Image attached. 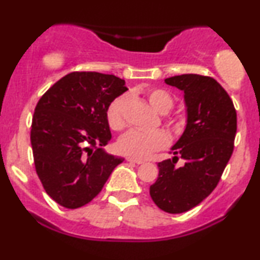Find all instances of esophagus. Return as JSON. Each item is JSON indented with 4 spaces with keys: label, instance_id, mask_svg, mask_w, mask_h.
Wrapping results in <instances>:
<instances>
[{
    "label": "esophagus",
    "instance_id": "34e87169",
    "mask_svg": "<svg viewBox=\"0 0 260 260\" xmlns=\"http://www.w3.org/2000/svg\"><path fill=\"white\" fill-rule=\"evenodd\" d=\"M127 161H129V162H133V164H137V165H142V164H144V161L140 160V159H137V157H127Z\"/></svg>",
    "mask_w": 260,
    "mask_h": 260
}]
</instances>
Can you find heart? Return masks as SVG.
I'll use <instances>...</instances> for the list:
<instances>
[{"instance_id": "1", "label": "heart", "mask_w": 260, "mask_h": 260, "mask_svg": "<svg viewBox=\"0 0 260 260\" xmlns=\"http://www.w3.org/2000/svg\"><path fill=\"white\" fill-rule=\"evenodd\" d=\"M145 96L150 106L159 113H168L174 106L172 96L162 89H149L145 92ZM128 104H129V98L127 95H121L110 104L106 117L109 126L112 129L122 131L127 126L126 112ZM175 127H178V124L175 123ZM169 142V136L164 131L143 132V131L133 129L121 137L118 140V149L123 154L131 156L147 157L154 151L168 147Z\"/></svg>"}]
</instances>
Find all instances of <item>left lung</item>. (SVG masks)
<instances>
[{
  "label": "left lung",
  "mask_w": 260,
  "mask_h": 260,
  "mask_svg": "<svg viewBox=\"0 0 260 260\" xmlns=\"http://www.w3.org/2000/svg\"><path fill=\"white\" fill-rule=\"evenodd\" d=\"M184 92L187 124L171 148L172 159L157 164L159 177L150 197L161 210L181 214L197 207L215 189L228 165L237 131L231 98L215 79L182 74L165 79ZM180 154L186 162L175 166Z\"/></svg>",
  "instance_id": "1"
}]
</instances>
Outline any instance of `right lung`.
<instances>
[{
    "label": "right lung",
    "mask_w": 260,
    "mask_h": 260,
    "mask_svg": "<svg viewBox=\"0 0 260 260\" xmlns=\"http://www.w3.org/2000/svg\"><path fill=\"white\" fill-rule=\"evenodd\" d=\"M112 74L72 72L39 100L30 142L37 174L56 203L77 209L103 189L123 157L106 153L111 140L106 112L128 89Z\"/></svg>",
    "instance_id": "add662e5"
}]
</instances>
